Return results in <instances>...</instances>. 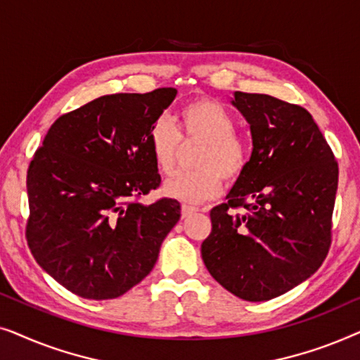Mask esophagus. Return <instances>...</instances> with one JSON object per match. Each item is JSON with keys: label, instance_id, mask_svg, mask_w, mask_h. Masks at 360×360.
<instances>
[{"label": "esophagus", "instance_id": "1", "mask_svg": "<svg viewBox=\"0 0 360 360\" xmlns=\"http://www.w3.org/2000/svg\"><path fill=\"white\" fill-rule=\"evenodd\" d=\"M196 211H200L196 206H190V205H181V218H188L190 214L196 213Z\"/></svg>", "mask_w": 360, "mask_h": 360}]
</instances>
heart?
Here are the masks:
<instances>
[{"instance_id": "b5f03b06", "label": "heart", "mask_w": 360, "mask_h": 360, "mask_svg": "<svg viewBox=\"0 0 360 360\" xmlns=\"http://www.w3.org/2000/svg\"><path fill=\"white\" fill-rule=\"evenodd\" d=\"M181 131L160 116L147 131V146L157 170H174L180 139L200 141L203 147L195 155V170L176 172L162 185L169 198L184 203H200L219 193L226 181H236L248 165V144L236 132V120L221 103L208 98L188 101L180 108Z\"/></svg>"}]
</instances>
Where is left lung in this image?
I'll use <instances>...</instances> for the list:
<instances>
[{
    "label": "left lung",
    "mask_w": 360,
    "mask_h": 360,
    "mask_svg": "<svg viewBox=\"0 0 360 360\" xmlns=\"http://www.w3.org/2000/svg\"><path fill=\"white\" fill-rule=\"evenodd\" d=\"M233 105L250 124L252 154L228 201L211 210L201 257L228 292L265 302L311 277L326 259L339 170L304 108L243 91Z\"/></svg>",
    "instance_id": "left-lung-1"
}]
</instances>
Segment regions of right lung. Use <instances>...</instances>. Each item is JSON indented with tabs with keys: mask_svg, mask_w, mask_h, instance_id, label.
<instances>
[{
	"mask_svg": "<svg viewBox=\"0 0 360 360\" xmlns=\"http://www.w3.org/2000/svg\"><path fill=\"white\" fill-rule=\"evenodd\" d=\"M175 96L157 88L96 98L58 117L34 154L27 245L68 292L117 298L154 269L180 203H139L160 185L147 131Z\"/></svg>",
	"mask_w": 360,
	"mask_h": 360,
	"instance_id": "obj_1",
	"label": "right lung"
}]
</instances>
